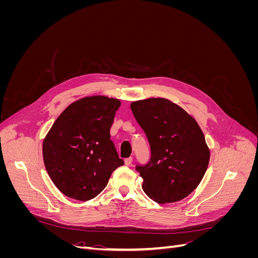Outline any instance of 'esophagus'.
<instances>
[{
  "label": "esophagus",
  "instance_id": "esophagus-1",
  "mask_svg": "<svg viewBox=\"0 0 258 258\" xmlns=\"http://www.w3.org/2000/svg\"><path fill=\"white\" fill-rule=\"evenodd\" d=\"M131 162H132V157H128V158L124 159V165H126V166L131 165Z\"/></svg>",
  "mask_w": 258,
  "mask_h": 258
}]
</instances>
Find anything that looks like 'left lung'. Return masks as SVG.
<instances>
[{
  "label": "left lung",
  "mask_w": 258,
  "mask_h": 258,
  "mask_svg": "<svg viewBox=\"0 0 258 258\" xmlns=\"http://www.w3.org/2000/svg\"><path fill=\"white\" fill-rule=\"evenodd\" d=\"M130 107L151 146L150 161L137 167L144 192L157 204L184 199L201 182L210 160L198 122L165 98L135 101Z\"/></svg>",
  "instance_id": "8db88e82"
}]
</instances>
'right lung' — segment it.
Segmentation results:
<instances>
[{
	"label": "right lung",
	"mask_w": 258,
	"mask_h": 258,
	"mask_svg": "<svg viewBox=\"0 0 258 258\" xmlns=\"http://www.w3.org/2000/svg\"><path fill=\"white\" fill-rule=\"evenodd\" d=\"M118 99L85 97L70 104L53 122L43 142L46 171L67 197L87 201L97 197L113 171L123 165L110 129Z\"/></svg>",
	"instance_id": "obj_1"
}]
</instances>
